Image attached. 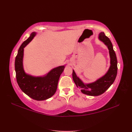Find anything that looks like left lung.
<instances>
[{
    "label": "left lung",
    "instance_id": "8db88e82",
    "mask_svg": "<svg viewBox=\"0 0 132 132\" xmlns=\"http://www.w3.org/2000/svg\"><path fill=\"white\" fill-rule=\"evenodd\" d=\"M99 39L107 46L109 50L111 65L106 73L95 82L86 84L77 77L74 70H72V79L77 87L80 89L83 94L89 96H99L107 90L114 82L117 73V57L111 40L104 32L100 33Z\"/></svg>",
    "mask_w": 132,
    "mask_h": 132
}]
</instances>
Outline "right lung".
I'll return each instance as SVG.
<instances>
[{
	"mask_svg": "<svg viewBox=\"0 0 132 132\" xmlns=\"http://www.w3.org/2000/svg\"><path fill=\"white\" fill-rule=\"evenodd\" d=\"M36 35L31 33L30 37L23 42L19 47L15 62V68L16 80L23 92L36 100H44L51 97L57 91L60 75L62 73L64 66L53 69L43 77H34L26 74L23 68L24 48L32 40Z\"/></svg>",
	"mask_w": 132,
	"mask_h": 132,
	"instance_id": "add662e5",
	"label": "right lung"
}]
</instances>
